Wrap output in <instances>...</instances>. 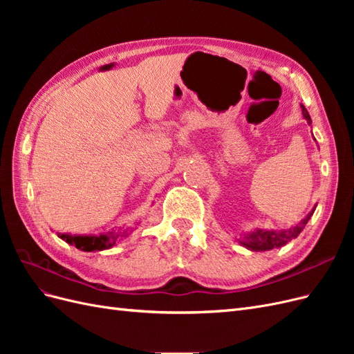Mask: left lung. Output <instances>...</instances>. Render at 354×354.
Returning <instances> with one entry per match:
<instances>
[{
  "instance_id": "1",
  "label": "left lung",
  "mask_w": 354,
  "mask_h": 354,
  "mask_svg": "<svg viewBox=\"0 0 354 354\" xmlns=\"http://www.w3.org/2000/svg\"><path fill=\"white\" fill-rule=\"evenodd\" d=\"M303 109V116L304 120L307 121L308 125H312V118H310L307 109L301 104ZM316 208V207H315ZM315 208L312 209V212L308 214L306 218H303L295 226L289 227L286 230H263V229H255L254 232L246 233L243 239L239 241L241 245H243L245 248H248L251 251H270L273 248H281V246L286 245L289 241L295 239L299 233L303 232V229L306 227L307 221L310 220V217L313 216Z\"/></svg>"
}]
</instances>
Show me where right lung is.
I'll return each instance as SVG.
<instances>
[{
	"instance_id": "1",
	"label": "right lung",
	"mask_w": 354,
	"mask_h": 354,
	"mask_svg": "<svg viewBox=\"0 0 354 354\" xmlns=\"http://www.w3.org/2000/svg\"><path fill=\"white\" fill-rule=\"evenodd\" d=\"M57 236L60 239H63L65 242H68L69 245H75L78 250L81 251H103V250H109L116 243L118 238L120 236H127V230H124L122 233H115V232H108V233H100L99 236H82V234H68V233H59Z\"/></svg>"
}]
</instances>
